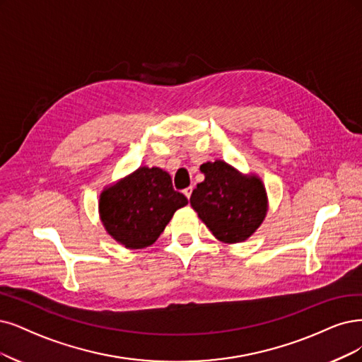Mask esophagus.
Returning a JSON list of instances; mask_svg holds the SVG:
<instances>
[{
	"label": "esophagus",
	"mask_w": 362,
	"mask_h": 362,
	"mask_svg": "<svg viewBox=\"0 0 362 362\" xmlns=\"http://www.w3.org/2000/svg\"><path fill=\"white\" fill-rule=\"evenodd\" d=\"M183 194L186 195V198H191V195H192V186H189V188H186V189H183Z\"/></svg>",
	"instance_id": "esophagus-1"
}]
</instances>
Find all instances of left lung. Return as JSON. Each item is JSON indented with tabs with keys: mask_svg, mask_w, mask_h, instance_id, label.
I'll return each mask as SVG.
<instances>
[{
	"mask_svg": "<svg viewBox=\"0 0 362 362\" xmlns=\"http://www.w3.org/2000/svg\"><path fill=\"white\" fill-rule=\"evenodd\" d=\"M206 176L191 195V206L223 243L245 242L262 223L267 195L257 176H243L223 160L199 167Z\"/></svg>",
	"mask_w": 362,
	"mask_h": 362,
	"instance_id": "8db88e82",
	"label": "left lung"
}]
</instances>
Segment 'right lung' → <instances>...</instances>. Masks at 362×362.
<instances>
[{"instance_id":"1","label":"right lung","mask_w":362,"mask_h":362,"mask_svg":"<svg viewBox=\"0 0 362 362\" xmlns=\"http://www.w3.org/2000/svg\"><path fill=\"white\" fill-rule=\"evenodd\" d=\"M188 198L174 191L170 174L158 167H140L100 197L101 221L116 242L143 249L156 242L174 211Z\"/></svg>"}]
</instances>
